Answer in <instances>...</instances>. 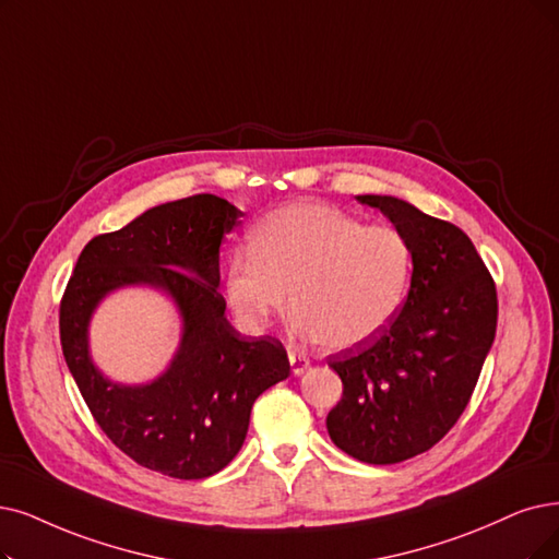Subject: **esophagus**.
Instances as JSON below:
<instances>
[{"label": "esophagus", "mask_w": 559, "mask_h": 559, "mask_svg": "<svg viewBox=\"0 0 559 559\" xmlns=\"http://www.w3.org/2000/svg\"><path fill=\"white\" fill-rule=\"evenodd\" d=\"M288 362H292L294 376H302L309 369L307 357L302 353H296V350H288Z\"/></svg>", "instance_id": "34e87169"}]
</instances>
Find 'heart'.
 <instances>
[{
	"mask_svg": "<svg viewBox=\"0 0 559 559\" xmlns=\"http://www.w3.org/2000/svg\"><path fill=\"white\" fill-rule=\"evenodd\" d=\"M413 261L411 240L394 227H367L323 204H288L259 222L252 245L229 252L225 298L254 334L294 302L300 337L346 350L390 328Z\"/></svg>",
	"mask_w": 559,
	"mask_h": 559,
	"instance_id": "heart-1",
	"label": "heart"
}]
</instances>
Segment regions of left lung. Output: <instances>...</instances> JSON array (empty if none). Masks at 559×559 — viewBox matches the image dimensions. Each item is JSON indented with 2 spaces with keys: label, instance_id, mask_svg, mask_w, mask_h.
I'll list each match as a JSON object with an SVG mask.
<instances>
[{
  "label": "left lung",
  "instance_id": "obj_1",
  "mask_svg": "<svg viewBox=\"0 0 559 559\" xmlns=\"http://www.w3.org/2000/svg\"><path fill=\"white\" fill-rule=\"evenodd\" d=\"M413 245L408 298L385 332L332 355L342 401L328 433L348 456L390 465L431 450L473 396L496 340V284L473 240L404 199L357 194Z\"/></svg>",
  "mask_w": 559,
  "mask_h": 559
}]
</instances>
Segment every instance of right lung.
I'll use <instances>...</instances> for the list:
<instances>
[{"instance_id": "right-lung-1", "label": "right lung", "mask_w": 559, "mask_h": 559, "mask_svg": "<svg viewBox=\"0 0 559 559\" xmlns=\"http://www.w3.org/2000/svg\"><path fill=\"white\" fill-rule=\"evenodd\" d=\"M242 211L215 194L148 209L86 242L66 286L59 332L66 365L98 427L132 461L174 479H204L242 448L261 392L292 371L282 342L242 337L219 296V245ZM128 285L163 290L182 317L170 367L148 384L107 379L87 348L95 307Z\"/></svg>"}]
</instances>
